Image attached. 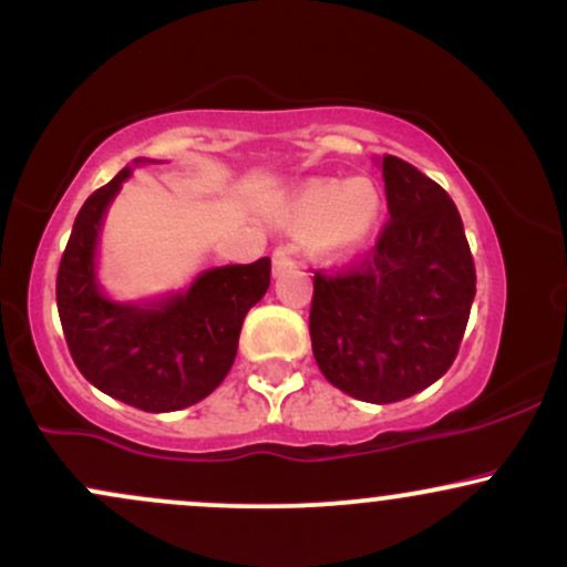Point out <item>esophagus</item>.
<instances>
[{"instance_id": "obj_1", "label": "esophagus", "mask_w": 567, "mask_h": 567, "mask_svg": "<svg viewBox=\"0 0 567 567\" xmlns=\"http://www.w3.org/2000/svg\"><path fill=\"white\" fill-rule=\"evenodd\" d=\"M292 266L296 264H292V258L285 250H277L275 258H271V269H275V275H282V271L292 269Z\"/></svg>"}]
</instances>
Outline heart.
I'll use <instances>...</instances> for the list:
<instances>
[{
	"label": "heart",
	"mask_w": 567,
	"mask_h": 567,
	"mask_svg": "<svg viewBox=\"0 0 567 567\" xmlns=\"http://www.w3.org/2000/svg\"><path fill=\"white\" fill-rule=\"evenodd\" d=\"M277 216L330 261H347L373 239L383 216V192L373 178H306L279 199Z\"/></svg>",
	"instance_id": "heart-1"
}]
</instances>
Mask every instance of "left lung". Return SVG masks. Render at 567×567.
Listing matches in <instances>:
<instances>
[{
  "mask_svg": "<svg viewBox=\"0 0 567 567\" xmlns=\"http://www.w3.org/2000/svg\"><path fill=\"white\" fill-rule=\"evenodd\" d=\"M392 220L373 256L315 275L309 333L336 389L373 405L424 392L458 354L474 301V261L453 199L400 157L375 159Z\"/></svg>",
  "mask_w": 567,
  "mask_h": 567,
  "instance_id": "8db88e82",
  "label": "left lung"
}]
</instances>
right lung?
<instances>
[{
    "label": "right lung",
    "mask_w": 567,
    "mask_h": 567,
    "mask_svg": "<svg viewBox=\"0 0 567 567\" xmlns=\"http://www.w3.org/2000/svg\"><path fill=\"white\" fill-rule=\"evenodd\" d=\"M138 157L87 197L58 269L55 298L63 336L80 373L103 394L146 413L197 405L234 365L245 315L269 290L271 261L205 269L184 290L116 301L97 277L106 213L133 175L157 165Z\"/></svg>",
    "instance_id": "right-lung-1"
}]
</instances>
